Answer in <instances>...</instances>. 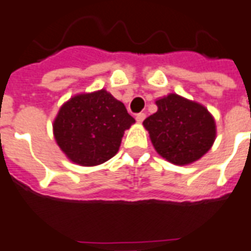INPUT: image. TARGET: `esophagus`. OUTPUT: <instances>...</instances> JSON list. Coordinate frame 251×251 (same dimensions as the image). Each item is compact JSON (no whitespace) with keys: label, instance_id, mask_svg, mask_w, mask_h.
I'll return each mask as SVG.
<instances>
[{"label":"esophagus","instance_id":"1","mask_svg":"<svg viewBox=\"0 0 251 251\" xmlns=\"http://www.w3.org/2000/svg\"><path fill=\"white\" fill-rule=\"evenodd\" d=\"M146 118V115L144 113H138L137 115H136V120H137L138 123H141V122H144V119Z\"/></svg>","mask_w":251,"mask_h":251}]
</instances>
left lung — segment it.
I'll return each mask as SVG.
<instances>
[{
    "instance_id": "8db88e82",
    "label": "left lung",
    "mask_w": 251,
    "mask_h": 251,
    "mask_svg": "<svg viewBox=\"0 0 251 251\" xmlns=\"http://www.w3.org/2000/svg\"><path fill=\"white\" fill-rule=\"evenodd\" d=\"M155 103L158 111L142 124L160 157L184 166L205 155L216 136L215 120L205 106L175 93Z\"/></svg>"
}]
</instances>
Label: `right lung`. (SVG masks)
<instances>
[{
  "label": "right lung",
  "instance_id": "right-lung-1",
  "mask_svg": "<svg viewBox=\"0 0 251 251\" xmlns=\"http://www.w3.org/2000/svg\"><path fill=\"white\" fill-rule=\"evenodd\" d=\"M135 123L126 106L105 89L76 94L54 119L58 146L71 162L91 167L113 158L124 131Z\"/></svg>",
  "mask_w": 251,
  "mask_h": 251
}]
</instances>
